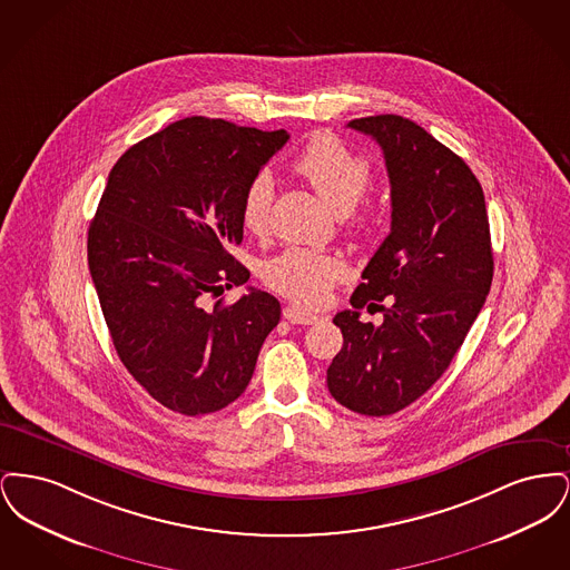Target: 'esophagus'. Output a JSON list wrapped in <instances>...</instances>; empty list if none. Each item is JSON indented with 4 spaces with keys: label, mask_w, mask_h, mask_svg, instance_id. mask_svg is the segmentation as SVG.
<instances>
[{
    "label": "esophagus",
    "mask_w": 570,
    "mask_h": 570,
    "mask_svg": "<svg viewBox=\"0 0 570 570\" xmlns=\"http://www.w3.org/2000/svg\"><path fill=\"white\" fill-rule=\"evenodd\" d=\"M284 318L288 323H293V325H314L318 321L316 314H312V312H307V309H303L298 305H286L284 307Z\"/></svg>",
    "instance_id": "1"
}]
</instances>
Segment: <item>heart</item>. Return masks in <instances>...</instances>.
Segmentation results:
<instances>
[{
    "label": "heart",
    "mask_w": 570,
    "mask_h": 570,
    "mask_svg": "<svg viewBox=\"0 0 570 570\" xmlns=\"http://www.w3.org/2000/svg\"><path fill=\"white\" fill-rule=\"evenodd\" d=\"M293 168L309 181L337 214H348L365 196L372 166L337 136L318 132L295 156ZM273 177L256 173L242 194V222L256 237L267 235L272 224ZM344 275V263L321 249L288 247L269 261L265 277L273 291L303 305H323L335 282Z\"/></svg>",
    "instance_id": "heart-1"
}]
</instances>
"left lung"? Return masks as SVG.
<instances>
[{
  "label": "left lung",
  "mask_w": 570,
  "mask_h": 570,
  "mask_svg": "<svg viewBox=\"0 0 570 570\" xmlns=\"http://www.w3.org/2000/svg\"><path fill=\"white\" fill-rule=\"evenodd\" d=\"M382 149L391 233L363 272L353 309L335 314L344 346L326 370L342 406L386 416L419 400L451 365L491 288L493 254L479 179L449 147L400 115L353 119ZM387 298L389 306L379 301ZM380 308L383 325L357 309Z\"/></svg>",
  "instance_id": "1"
}]
</instances>
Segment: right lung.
Here are the masks:
<instances>
[{
    "instance_id": "1",
    "label": "right lung",
    "mask_w": 570,
    "mask_h": 570,
    "mask_svg": "<svg viewBox=\"0 0 570 570\" xmlns=\"http://www.w3.org/2000/svg\"><path fill=\"white\" fill-rule=\"evenodd\" d=\"M291 136L186 117L132 145L109 173L89 224L87 261L115 351L163 406L198 416L249 384L279 301L247 288L233 305L205 298L242 286V194Z\"/></svg>"
}]
</instances>
